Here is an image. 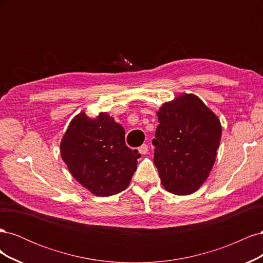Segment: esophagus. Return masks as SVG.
I'll return each instance as SVG.
<instances>
[{
    "label": "esophagus",
    "mask_w": 263,
    "mask_h": 263,
    "mask_svg": "<svg viewBox=\"0 0 263 263\" xmlns=\"http://www.w3.org/2000/svg\"><path fill=\"white\" fill-rule=\"evenodd\" d=\"M148 149H149V147H148V145H142V146H140L139 148H138V153L140 154V155H147L148 154Z\"/></svg>",
    "instance_id": "34e87169"
}]
</instances>
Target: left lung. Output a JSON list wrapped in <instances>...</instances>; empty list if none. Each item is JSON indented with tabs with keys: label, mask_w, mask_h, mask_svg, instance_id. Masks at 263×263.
<instances>
[{
	"label": "left lung",
	"mask_w": 263,
	"mask_h": 263,
	"mask_svg": "<svg viewBox=\"0 0 263 263\" xmlns=\"http://www.w3.org/2000/svg\"><path fill=\"white\" fill-rule=\"evenodd\" d=\"M154 162L162 185L190 195L208 180L217 157L221 124L194 94H181L157 110Z\"/></svg>",
	"instance_id": "1"
}]
</instances>
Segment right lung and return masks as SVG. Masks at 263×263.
Returning a JSON list of instances; mask_svg holds the SVG:
<instances>
[{
    "mask_svg": "<svg viewBox=\"0 0 263 263\" xmlns=\"http://www.w3.org/2000/svg\"><path fill=\"white\" fill-rule=\"evenodd\" d=\"M60 155L72 177L97 196L128 186L140 157L125 145L124 127L106 112L93 118L76 115L61 139Z\"/></svg>",
    "mask_w": 263,
    "mask_h": 263,
    "instance_id": "obj_1",
    "label": "right lung"
}]
</instances>
